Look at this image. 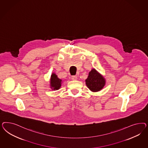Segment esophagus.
I'll use <instances>...</instances> for the list:
<instances>
[{
    "mask_svg": "<svg viewBox=\"0 0 148 148\" xmlns=\"http://www.w3.org/2000/svg\"><path fill=\"white\" fill-rule=\"evenodd\" d=\"M72 79L73 80H76L77 79V77L76 76H72Z\"/></svg>",
    "mask_w": 148,
    "mask_h": 148,
    "instance_id": "1",
    "label": "esophagus"
}]
</instances>
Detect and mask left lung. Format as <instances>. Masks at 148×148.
Returning <instances> with one entry per match:
<instances>
[{"label": "left lung", "instance_id": "8db88e82", "mask_svg": "<svg viewBox=\"0 0 148 148\" xmlns=\"http://www.w3.org/2000/svg\"><path fill=\"white\" fill-rule=\"evenodd\" d=\"M85 81L87 87L93 92L102 90L106 84V81L103 76L95 69H92L89 72L88 77Z\"/></svg>", "mask_w": 148, "mask_h": 148}]
</instances>
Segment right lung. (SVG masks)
Instances as JSON below:
<instances>
[{"instance_id": "1", "label": "right lung", "mask_w": 148, "mask_h": 148, "mask_svg": "<svg viewBox=\"0 0 148 148\" xmlns=\"http://www.w3.org/2000/svg\"><path fill=\"white\" fill-rule=\"evenodd\" d=\"M50 87L53 90H58L61 86L62 80L58 78V76L55 74L52 73L50 81Z\"/></svg>"}]
</instances>
